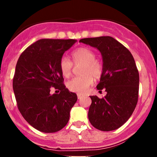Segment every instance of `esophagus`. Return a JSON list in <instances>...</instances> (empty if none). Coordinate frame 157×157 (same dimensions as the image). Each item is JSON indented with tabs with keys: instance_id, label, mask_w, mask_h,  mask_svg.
<instances>
[{
	"instance_id": "34e87169",
	"label": "esophagus",
	"mask_w": 157,
	"mask_h": 157,
	"mask_svg": "<svg viewBox=\"0 0 157 157\" xmlns=\"http://www.w3.org/2000/svg\"><path fill=\"white\" fill-rule=\"evenodd\" d=\"M82 97H83V95L80 94V93H77V99H80Z\"/></svg>"
}]
</instances>
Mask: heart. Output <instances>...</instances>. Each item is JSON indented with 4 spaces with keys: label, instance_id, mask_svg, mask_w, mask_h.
Returning <instances> with one entry per match:
<instances>
[{
    "label": "heart",
    "instance_id": "b5f03b06",
    "mask_svg": "<svg viewBox=\"0 0 157 157\" xmlns=\"http://www.w3.org/2000/svg\"><path fill=\"white\" fill-rule=\"evenodd\" d=\"M74 63H81L80 76L70 80L67 83L69 90L78 93H83L93 83V78L98 79L102 73V66L98 60L95 58V54L87 48H79L71 53ZM59 67L61 74L68 77L72 69V62L67 57L64 56L60 59Z\"/></svg>",
    "mask_w": 157,
    "mask_h": 157
}]
</instances>
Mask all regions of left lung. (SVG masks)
<instances>
[{
	"mask_svg": "<svg viewBox=\"0 0 157 157\" xmlns=\"http://www.w3.org/2000/svg\"><path fill=\"white\" fill-rule=\"evenodd\" d=\"M80 42L96 48L102 58V73L97 90L105 89L102 99L90 96L88 118L96 129H118L129 119L137 103L139 73L131 52L111 36L86 38Z\"/></svg>",
	"mask_w": 157,
	"mask_h": 157,
	"instance_id": "8db88e82",
	"label": "left lung"
}]
</instances>
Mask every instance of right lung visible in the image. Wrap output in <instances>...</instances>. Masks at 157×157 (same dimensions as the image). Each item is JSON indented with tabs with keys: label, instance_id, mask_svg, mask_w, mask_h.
<instances>
[{
	"label": "right lung",
	"instance_id": "1",
	"mask_svg": "<svg viewBox=\"0 0 157 157\" xmlns=\"http://www.w3.org/2000/svg\"><path fill=\"white\" fill-rule=\"evenodd\" d=\"M75 39H42L29 45L19 58L13 89L20 113L26 121L44 133H54L67 124L77 100L63 83L60 59ZM57 89L52 94L50 89Z\"/></svg>",
	"mask_w": 157,
	"mask_h": 157
}]
</instances>
